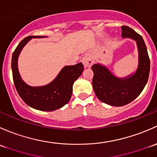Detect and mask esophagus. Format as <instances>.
<instances>
[{"instance_id": "34e87169", "label": "esophagus", "mask_w": 157, "mask_h": 157, "mask_svg": "<svg viewBox=\"0 0 157 157\" xmlns=\"http://www.w3.org/2000/svg\"><path fill=\"white\" fill-rule=\"evenodd\" d=\"M82 63H83L85 68H88L91 67L94 61L93 59H92V58L90 57V56H89V55H86V56H84L83 59H82Z\"/></svg>"}]
</instances>
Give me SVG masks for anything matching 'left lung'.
I'll return each instance as SVG.
<instances>
[{
  "label": "left lung",
  "mask_w": 157,
  "mask_h": 157,
  "mask_svg": "<svg viewBox=\"0 0 157 157\" xmlns=\"http://www.w3.org/2000/svg\"><path fill=\"white\" fill-rule=\"evenodd\" d=\"M122 28V37L135 40L138 51V67L136 72L125 78H118L106 67L94 64L92 85L98 99L106 104L115 106L126 105L133 101L144 88L149 78V56L143 38L130 27Z\"/></svg>",
  "instance_id": "left-lung-1"
}]
</instances>
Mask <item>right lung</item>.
<instances>
[{
  "label": "right lung",
  "instance_id": "add662e5",
  "mask_svg": "<svg viewBox=\"0 0 157 157\" xmlns=\"http://www.w3.org/2000/svg\"><path fill=\"white\" fill-rule=\"evenodd\" d=\"M44 36H28L20 41L12 56L13 78L19 95L27 105L41 111H54L69 102L72 93V85L82 75L84 66L82 63L66 66L54 81L44 86L32 87L23 82L18 70V57L23 47L32 38Z\"/></svg>",
  "mask_w": 157,
  "mask_h": 157
}]
</instances>
